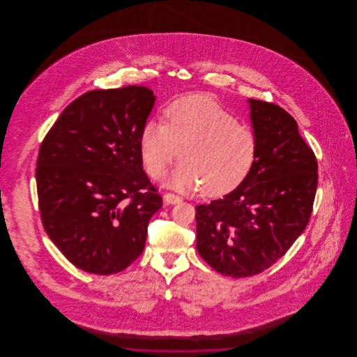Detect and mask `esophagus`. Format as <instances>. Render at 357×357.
Wrapping results in <instances>:
<instances>
[{"mask_svg": "<svg viewBox=\"0 0 357 357\" xmlns=\"http://www.w3.org/2000/svg\"><path fill=\"white\" fill-rule=\"evenodd\" d=\"M163 198H165V201H166L167 204H179V202L182 201V198H181L179 195L172 194V192H166V194L163 195Z\"/></svg>", "mask_w": 357, "mask_h": 357, "instance_id": "34e87169", "label": "esophagus"}]
</instances>
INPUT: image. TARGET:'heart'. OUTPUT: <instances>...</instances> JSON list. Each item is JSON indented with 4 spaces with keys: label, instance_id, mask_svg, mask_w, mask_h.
Instances as JSON below:
<instances>
[{
    "label": "heart",
    "instance_id": "heart-1",
    "mask_svg": "<svg viewBox=\"0 0 357 357\" xmlns=\"http://www.w3.org/2000/svg\"><path fill=\"white\" fill-rule=\"evenodd\" d=\"M143 165L160 179L182 160L171 186L222 197L234 191L250 174L258 153L255 128L214 98L197 93L179 98L165 109V123L149 120L139 137Z\"/></svg>",
    "mask_w": 357,
    "mask_h": 357
}]
</instances>
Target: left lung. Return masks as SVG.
<instances>
[{"label": "left lung", "instance_id": "1", "mask_svg": "<svg viewBox=\"0 0 357 357\" xmlns=\"http://www.w3.org/2000/svg\"><path fill=\"white\" fill-rule=\"evenodd\" d=\"M258 153L239 186L197 206V250L223 275L242 278L275 264L305 230L317 190V159L297 121L273 102L249 99Z\"/></svg>", "mask_w": 357, "mask_h": 357}]
</instances>
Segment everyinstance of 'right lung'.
Listing matches in <instances>:
<instances>
[{
  "label": "right lung",
  "instance_id": "1",
  "mask_svg": "<svg viewBox=\"0 0 357 357\" xmlns=\"http://www.w3.org/2000/svg\"><path fill=\"white\" fill-rule=\"evenodd\" d=\"M153 102V91L137 85L85 92L40 146L36 182L43 226L84 272L107 275L128 268L163 204L139 149Z\"/></svg>",
  "mask_w": 357,
  "mask_h": 357
}]
</instances>
